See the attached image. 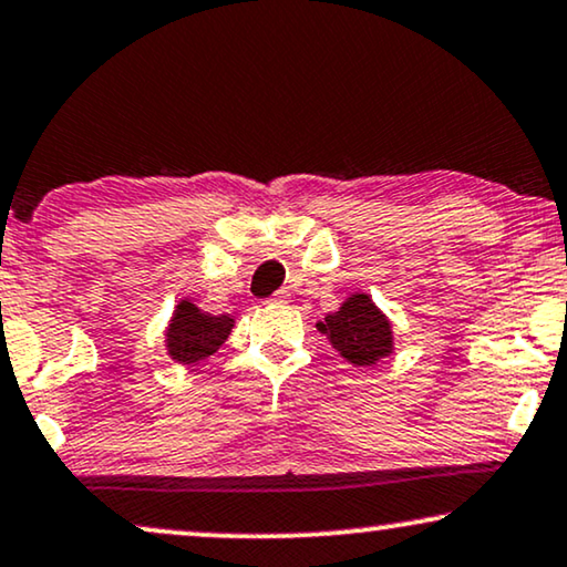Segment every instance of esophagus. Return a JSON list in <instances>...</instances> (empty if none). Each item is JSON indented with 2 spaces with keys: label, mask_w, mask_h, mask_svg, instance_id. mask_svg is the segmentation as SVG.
Masks as SVG:
<instances>
[{
  "label": "esophagus",
  "mask_w": 567,
  "mask_h": 567,
  "mask_svg": "<svg viewBox=\"0 0 567 567\" xmlns=\"http://www.w3.org/2000/svg\"><path fill=\"white\" fill-rule=\"evenodd\" d=\"M269 300H271V303H288V300H290V292H288V290H277L275 296H271Z\"/></svg>",
  "instance_id": "esophagus-1"
}]
</instances>
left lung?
<instances>
[{
  "instance_id": "obj_1",
  "label": "left lung",
  "mask_w": 567,
  "mask_h": 567,
  "mask_svg": "<svg viewBox=\"0 0 567 567\" xmlns=\"http://www.w3.org/2000/svg\"><path fill=\"white\" fill-rule=\"evenodd\" d=\"M319 331L329 337L334 350L352 365H375L391 352V323L368 296L347 298L337 313L319 321Z\"/></svg>"
}]
</instances>
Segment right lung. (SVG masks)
Here are the masks:
<instances>
[{"label": "right lung", "instance_id": "1", "mask_svg": "<svg viewBox=\"0 0 567 567\" xmlns=\"http://www.w3.org/2000/svg\"><path fill=\"white\" fill-rule=\"evenodd\" d=\"M233 329L230 316L202 313L188 300H181L168 327V352L178 362H199L217 352Z\"/></svg>", "mask_w": 567, "mask_h": 567}]
</instances>
